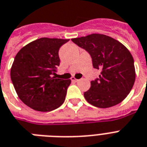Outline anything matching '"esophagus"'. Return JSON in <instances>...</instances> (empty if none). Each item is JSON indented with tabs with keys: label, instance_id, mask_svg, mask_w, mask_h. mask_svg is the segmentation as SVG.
I'll return each mask as SVG.
<instances>
[{
	"label": "esophagus",
	"instance_id": "obj_1",
	"mask_svg": "<svg viewBox=\"0 0 147 147\" xmlns=\"http://www.w3.org/2000/svg\"><path fill=\"white\" fill-rule=\"evenodd\" d=\"M71 81H72V82H77L78 81V79H76V78H74V77L71 78Z\"/></svg>",
	"mask_w": 147,
	"mask_h": 147
}]
</instances>
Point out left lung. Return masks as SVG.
Wrapping results in <instances>:
<instances>
[{"label":"left lung","mask_w":147,"mask_h":147,"mask_svg":"<svg viewBox=\"0 0 147 147\" xmlns=\"http://www.w3.org/2000/svg\"><path fill=\"white\" fill-rule=\"evenodd\" d=\"M90 53L94 68L101 71L99 78L90 82L84 93L85 100L99 108L114 107L123 101L131 90L136 73L131 53L119 40L102 34L72 38Z\"/></svg>","instance_id":"8db88e82"}]
</instances>
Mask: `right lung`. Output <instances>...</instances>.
<instances>
[{
    "label": "right lung",
    "instance_id": "obj_1",
    "mask_svg": "<svg viewBox=\"0 0 147 147\" xmlns=\"http://www.w3.org/2000/svg\"><path fill=\"white\" fill-rule=\"evenodd\" d=\"M69 39L41 38L33 40L16 55L10 77L19 98L32 109L50 112L65 101L71 80L57 78L59 50Z\"/></svg>",
    "mask_w": 147,
    "mask_h": 147
}]
</instances>
